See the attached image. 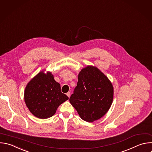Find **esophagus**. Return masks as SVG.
Instances as JSON below:
<instances>
[{
    "mask_svg": "<svg viewBox=\"0 0 152 152\" xmlns=\"http://www.w3.org/2000/svg\"><path fill=\"white\" fill-rule=\"evenodd\" d=\"M66 95L68 96V97L69 98L70 97V92H68L67 94H66Z\"/></svg>",
    "mask_w": 152,
    "mask_h": 152,
    "instance_id": "esophagus-1",
    "label": "esophagus"
}]
</instances>
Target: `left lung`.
Masks as SVG:
<instances>
[{"label": "left lung", "mask_w": 152, "mask_h": 152, "mask_svg": "<svg viewBox=\"0 0 152 152\" xmlns=\"http://www.w3.org/2000/svg\"><path fill=\"white\" fill-rule=\"evenodd\" d=\"M113 99V88L109 79L96 67L88 66L80 72L69 101L81 119L92 122L107 112Z\"/></svg>", "instance_id": "obj_1"}]
</instances>
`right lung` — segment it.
<instances>
[{
  "label": "right lung",
  "instance_id": "right-lung-1",
  "mask_svg": "<svg viewBox=\"0 0 152 152\" xmlns=\"http://www.w3.org/2000/svg\"><path fill=\"white\" fill-rule=\"evenodd\" d=\"M69 99L61 91L50 72L38 73L27 84L24 100L30 112L40 119H47L56 113L58 106Z\"/></svg>",
  "mask_w": 152,
  "mask_h": 152
}]
</instances>
